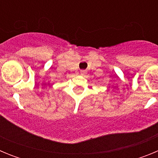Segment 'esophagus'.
I'll use <instances>...</instances> for the list:
<instances>
[{
    "mask_svg": "<svg viewBox=\"0 0 158 158\" xmlns=\"http://www.w3.org/2000/svg\"><path fill=\"white\" fill-rule=\"evenodd\" d=\"M81 75H84L85 73H86V71L85 70H81Z\"/></svg>",
    "mask_w": 158,
    "mask_h": 158,
    "instance_id": "1",
    "label": "esophagus"
}]
</instances>
